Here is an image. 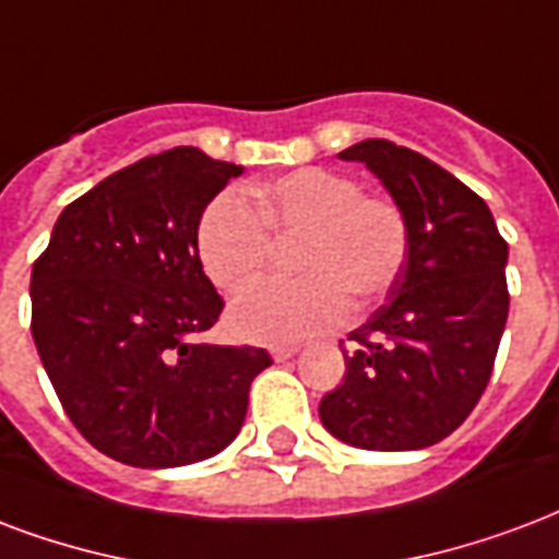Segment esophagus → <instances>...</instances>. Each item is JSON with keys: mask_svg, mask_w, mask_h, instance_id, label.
<instances>
[{"mask_svg": "<svg viewBox=\"0 0 559 559\" xmlns=\"http://www.w3.org/2000/svg\"><path fill=\"white\" fill-rule=\"evenodd\" d=\"M296 353H299L296 343H290V346H272V358H275V361H287V358H293Z\"/></svg>", "mask_w": 559, "mask_h": 559, "instance_id": "obj_1", "label": "esophagus"}]
</instances>
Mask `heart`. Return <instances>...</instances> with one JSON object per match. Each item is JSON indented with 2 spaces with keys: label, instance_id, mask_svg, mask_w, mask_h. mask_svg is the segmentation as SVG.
<instances>
[{
  "label": "heart",
  "instance_id": "obj_1",
  "mask_svg": "<svg viewBox=\"0 0 559 559\" xmlns=\"http://www.w3.org/2000/svg\"><path fill=\"white\" fill-rule=\"evenodd\" d=\"M248 201L218 192L195 225L204 275L222 293L258 278L269 260V237H299L290 269L299 278L263 281L239 296L227 322L251 343H296L329 332L358 308L391 290L408 260L403 210L379 195H361L353 177L329 168L248 186Z\"/></svg>",
  "mask_w": 559,
  "mask_h": 559
}]
</instances>
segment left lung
<instances>
[{"label":"left lung","mask_w":559,"mask_h":559,"mask_svg":"<svg viewBox=\"0 0 559 559\" xmlns=\"http://www.w3.org/2000/svg\"><path fill=\"white\" fill-rule=\"evenodd\" d=\"M373 171L408 222V260L388 301L349 334L346 376L320 420L361 450L438 444L489 384L510 313L507 242L491 210L427 156L367 139L337 153Z\"/></svg>","instance_id":"8db88e82"}]
</instances>
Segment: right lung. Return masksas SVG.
I'll list each match as a JSON object with an SVG mask.
<instances>
[{
	"mask_svg": "<svg viewBox=\"0 0 559 559\" xmlns=\"http://www.w3.org/2000/svg\"><path fill=\"white\" fill-rule=\"evenodd\" d=\"M242 175L198 147L144 156L64 206L32 266V337L88 444L132 468H180L239 436L272 358L210 346L225 301L195 251L204 206Z\"/></svg>",
	"mask_w": 559,
	"mask_h": 559,
	"instance_id": "right-lung-1",
	"label": "right lung"
}]
</instances>
